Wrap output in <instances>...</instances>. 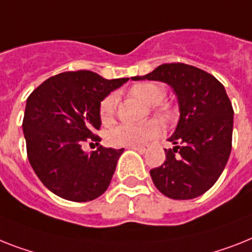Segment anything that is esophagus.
Returning <instances> with one entry per match:
<instances>
[{
  "mask_svg": "<svg viewBox=\"0 0 252 252\" xmlns=\"http://www.w3.org/2000/svg\"><path fill=\"white\" fill-rule=\"evenodd\" d=\"M131 149H135V151H139V152H145L148 151L149 149V145L148 144H144V145H132V147H130Z\"/></svg>",
  "mask_w": 252,
  "mask_h": 252,
  "instance_id": "esophagus-1",
  "label": "esophagus"
}]
</instances>
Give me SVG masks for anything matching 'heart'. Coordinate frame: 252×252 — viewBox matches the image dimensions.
I'll use <instances>...</instances> for the list:
<instances>
[{
	"label": "heart",
	"mask_w": 252,
	"mask_h": 252,
	"mask_svg": "<svg viewBox=\"0 0 252 252\" xmlns=\"http://www.w3.org/2000/svg\"><path fill=\"white\" fill-rule=\"evenodd\" d=\"M132 94L148 105H156L162 100L163 90L151 82L135 85ZM117 107V95L111 94L100 103V118L103 124L108 125L113 121L114 113ZM163 131V125L157 120L149 121L143 125H118L107 134L108 144L112 147H132V145L144 144L152 139L157 138Z\"/></svg>",
	"instance_id": "heart-1"
}]
</instances>
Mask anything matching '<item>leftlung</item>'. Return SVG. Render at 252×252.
Masks as SVG:
<instances>
[{
  "instance_id": "8db88e82",
  "label": "left lung",
  "mask_w": 252,
  "mask_h": 252,
  "mask_svg": "<svg viewBox=\"0 0 252 252\" xmlns=\"http://www.w3.org/2000/svg\"><path fill=\"white\" fill-rule=\"evenodd\" d=\"M134 81H161L178 97L179 118L165 149L166 161L152 168L156 188L172 199H192L207 192L225 167L232 151L233 108L213 74L184 63L162 64Z\"/></svg>"
}]
</instances>
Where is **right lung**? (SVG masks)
<instances>
[{
  "label": "right lung",
  "mask_w": 252,
  "mask_h": 252,
  "mask_svg": "<svg viewBox=\"0 0 252 252\" xmlns=\"http://www.w3.org/2000/svg\"><path fill=\"white\" fill-rule=\"evenodd\" d=\"M128 78L105 80L91 70L50 77L27 99L23 132L29 163L49 190L68 201L87 202L111 184L122 149L99 147L86 153L85 143L101 140L100 101Z\"/></svg>",
  "instance_id": "add662e5"
}]
</instances>
